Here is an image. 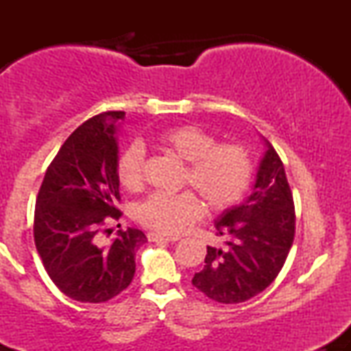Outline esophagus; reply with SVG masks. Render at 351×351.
I'll return each instance as SVG.
<instances>
[{"label":"esophagus","mask_w":351,"mask_h":351,"mask_svg":"<svg viewBox=\"0 0 351 351\" xmlns=\"http://www.w3.org/2000/svg\"><path fill=\"white\" fill-rule=\"evenodd\" d=\"M148 241H152V243H158V241H168V243H175V241H178V237L158 234V232H150V234H148Z\"/></svg>","instance_id":"34e87169"}]
</instances>
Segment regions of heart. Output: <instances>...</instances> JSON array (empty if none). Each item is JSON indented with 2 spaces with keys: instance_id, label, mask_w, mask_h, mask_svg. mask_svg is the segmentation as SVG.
<instances>
[{
  "instance_id": "obj_1",
  "label": "heart",
  "mask_w": 351,
  "mask_h": 351,
  "mask_svg": "<svg viewBox=\"0 0 351 351\" xmlns=\"http://www.w3.org/2000/svg\"><path fill=\"white\" fill-rule=\"evenodd\" d=\"M155 143L160 150L186 163L181 184L195 191L211 213L234 206L251 186L254 160L243 143H217L215 135L191 123L165 128L155 136ZM143 168L145 148L140 143L127 145L117 156V180L125 189L142 188ZM194 193L189 189L153 193L136 204L135 219L163 234L183 232L203 213L199 195Z\"/></svg>"
}]
</instances>
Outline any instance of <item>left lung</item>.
I'll return each instance as SVG.
<instances>
[{"instance_id": "obj_1", "label": "left lung", "mask_w": 351, "mask_h": 351, "mask_svg": "<svg viewBox=\"0 0 351 351\" xmlns=\"http://www.w3.org/2000/svg\"><path fill=\"white\" fill-rule=\"evenodd\" d=\"M251 195L216 221L224 245L211 247L193 285L219 304H241L272 284L284 267L293 236L295 208L284 163L269 142Z\"/></svg>"}]
</instances>
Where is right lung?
I'll return each mask as SVG.
<instances>
[{"instance_id": "right-lung-1", "label": "right lung", "mask_w": 351, "mask_h": 351, "mask_svg": "<svg viewBox=\"0 0 351 351\" xmlns=\"http://www.w3.org/2000/svg\"><path fill=\"white\" fill-rule=\"evenodd\" d=\"M125 112L92 117L72 132L54 156L36 198L34 244L60 292L87 304L114 299L130 285L135 252L147 243L140 229H120L108 245L107 223L122 211L117 180L115 128Z\"/></svg>"}]
</instances>
